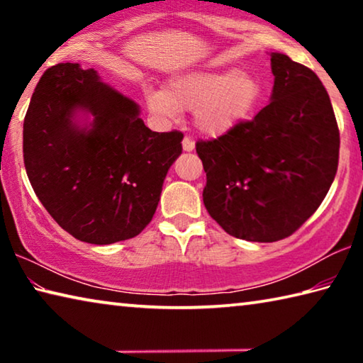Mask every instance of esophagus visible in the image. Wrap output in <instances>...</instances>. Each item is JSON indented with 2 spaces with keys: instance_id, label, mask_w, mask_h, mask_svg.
<instances>
[{
  "instance_id": "obj_1",
  "label": "esophagus",
  "mask_w": 363,
  "mask_h": 363,
  "mask_svg": "<svg viewBox=\"0 0 363 363\" xmlns=\"http://www.w3.org/2000/svg\"><path fill=\"white\" fill-rule=\"evenodd\" d=\"M182 149L186 152H192L195 149V143L190 136H186L182 139Z\"/></svg>"
}]
</instances>
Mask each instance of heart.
<instances>
[{
  "instance_id": "obj_1",
  "label": "heart",
  "mask_w": 363,
  "mask_h": 363,
  "mask_svg": "<svg viewBox=\"0 0 363 363\" xmlns=\"http://www.w3.org/2000/svg\"><path fill=\"white\" fill-rule=\"evenodd\" d=\"M261 96L259 78L235 69L182 72L169 78L167 89H145L153 115L176 120L181 110H192L196 130L210 138L223 136L247 120Z\"/></svg>"
}]
</instances>
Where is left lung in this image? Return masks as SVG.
Segmentation results:
<instances>
[{"label":"left lung","instance_id":"obj_1","mask_svg":"<svg viewBox=\"0 0 363 363\" xmlns=\"http://www.w3.org/2000/svg\"><path fill=\"white\" fill-rule=\"evenodd\" d=\"M270 102L253 120L199 140L210 216L232 237L277 242L298 230L333 184L340 131L327 89L314 72L270 54Z\"/></svg>","mask_w":363,"mask_h":363}]
</instances>
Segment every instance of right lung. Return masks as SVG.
I'll return each mask as SVG.
<instances>
[{
    "label": "right lung",
    "mask_w": 363,
    "mask_h": 363,
    "mask_svg": "<svg viewBox=\"0 0 363 363\" xmlns=\"http://www.w3.org/2000/svg\"><path fill=\"white\" fill-rule=\"evenodd\" d=\"M182 133H155L94 69L43 73L23 120V163L43 206L78 240L110 245L150 223Z\"/></svg>",
    "instance_id": "add662e5"
}]
</instances>
